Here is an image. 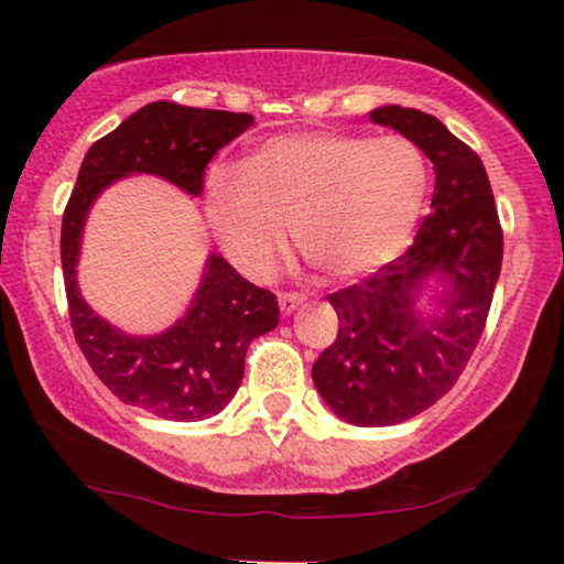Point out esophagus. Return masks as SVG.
<instances>
[{"instance_id": "obj_1", "label": "esophagus", "mask_w": 564, "mask_h": 564, "mask_svg": "<svg viewBox=\"0 0 564 564\" xmlns=\"http://www.w3.org/2000/svg\"><path fill=\"white\" fill-rule=\"evenodd\" d=\"M305 303L303 292H280V307L282 313H292L297 305Z\"/></svg>"}]
</instances>
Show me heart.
Instances as JSON below:
<instances>
[{"instance_id":"b5f03b06","label":"heart","mask_w":564,"mask_h":564,"mask_svg":"<svg viewBox=\"0 0 564 564\" xmlns=\"http://www.w3.org/2000/svg\"><path fill=\"white\" fill-rule=\"evenodd\" d=\"M426 189V161L405 138L282 135L259 145L246 169H215L205 213L243 274L272 272L292 228L307 264L346 282L405 249Z\"/></svg>"}]
</instances>
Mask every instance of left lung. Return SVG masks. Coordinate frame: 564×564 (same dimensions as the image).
<instances>
[{
    "mask_svg": "<svg viewBox=\"0 0 564 564\" xmlns=\"http://www.w3.org/2000/svg\"><path fill=\"white\" fill-rule=\"evenodd\" d=\"M419 145L434 164L431 213L413 246L359 284L328 295L338 336L315 359L313 382L338 419L354 426H395L446 395L467 367L503 261L496 199L477 153L434 115L388 105L369 112ZM438 279V316L414 300Z\"/></svg>",
    "mask_w": 564,
    "mask_h": 564,
    "instance_id": "8db88e82",
    "label": "left lung"
}]
</instances>
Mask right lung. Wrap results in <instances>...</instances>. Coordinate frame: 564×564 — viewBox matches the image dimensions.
Returning a JSON list of instances; mask_svg holds the SVG:
<instances>
[{
	"instance_id": "1",
	"label": "right lung",
	"mask_w": 564,
	"mask_h": 564,
	"mask_svg": "<svg viewBox=\"0 0 564 564\" xmlns=\"http://www.w3.org/2000/svg\"><path fill=\"white\" fill-rule=\"evenodd\" d=\"M253 122L246 112L151 102L91 145L61 223V267L76 344L122 403L166 421L220 413L243 380L246 349L280 323L276 297L210 253L187 313L159 336H128L84 303L76 284L82 230L99 192L128 174H156L199 195L205 169Z\"/></svg>"
}]
</instances>
